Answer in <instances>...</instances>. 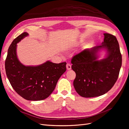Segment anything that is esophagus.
<instances>
[{"label":"esophagus","instance_id":"1","mask_svg":"<svg viewBox=\"0 0 129 129\" xmlns=\"http://www.w3.org/2000/svg\"><path fill=\"white\" fill-rule=\"evenodd\" d=\"M66 68L67 70H70L72 69L71 65L70 63H67L66 64Z\"/></svg>","mask_w":129,"mask_h":129}]
</instances>
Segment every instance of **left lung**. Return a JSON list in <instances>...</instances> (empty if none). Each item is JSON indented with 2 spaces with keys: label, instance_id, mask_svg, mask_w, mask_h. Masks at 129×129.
Masks as SVG:
<instances>
[{
  "label": "left lung",
  "instance_id": "8db88e82",
  "mask_svg": "<svg viewBox=\"0 0 129 129\" xmlns=\"http://www.w3.org/2000/svg\"><path fill=\"white\" fill-rule=\"evenodd\" d=\"M102 44L86 49L74 55L71 63L76 73L73 85L80 96L91 98L110 90L118 79L122 65V55L116 37L104 33ZM105 48L107 55L98 61L97 53Z\"/></svg>",
  "mask_w": 129,
  "mask_h": 129
}]
</instances>
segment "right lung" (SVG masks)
Listing matches in <instances>:
<instances>
[{
	"mask_svg": "<svg viewBox=\"0 0 129 129\" xmlns=\"http://www.w3.org/2000/svg\"><path fill=\"white\" fill-rule=\"evenodd\" d=\"M28 33L23 32L13 41L5 60L6 75L12 88L26 100L39 101L48 97L57 81L66 71V62L59 64L50 61L36 66H24L17 56V43Z\"/></svg>",
	"mask_w": 129,
	"mask_h": 129,
	"instance_id": "1",
	"label": "right lung"
}]
</instances>
